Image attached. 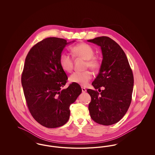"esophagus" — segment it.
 <instances>
[{
  "label": "esophagus",
  "mask_w": 155,
  "mask_h": 155,
  "mask_svg": "<svg viewBox=\"0 0 155 155\" xmlns=\"http://www.w3.org/2000/svg\"><path fill=\"white\" fill-rule=\"evenodd\" d=\"M81 89H82V92L83 93H85V92L87 91V89L85 88H84V87H82Z\"/></svg>",
  "instance_id": "esophagus-1"
}]
</instances>
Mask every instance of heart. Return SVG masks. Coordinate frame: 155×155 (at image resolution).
Returning <instances> with one entry per match:
<instances>
[{
    "label": "heart",
    "mask_w": 155,
    "mask_h": 155,
    "mask_svg": "<svg viewBox=\"0 0 155 155\" xmlns=\"http://www.w3.org/2000/svg\"><path fill=\"white\" fill-rule=\"evenodd\" d=\"M74 56L85 60V68L89 67L92 70H97L101 65L99 59L95 56L94 48L90 45L82 43L76 45L71 49ZM59 63L61 68L67 73H70L73 69V58L68 53H62L59 58ZM92 77V74L89 70L76 71L71 74L69 78L71 82L79 84L81 86H87Z\"/></svg>",
    "instance_id": "b5f03b06"
}]
</instances>
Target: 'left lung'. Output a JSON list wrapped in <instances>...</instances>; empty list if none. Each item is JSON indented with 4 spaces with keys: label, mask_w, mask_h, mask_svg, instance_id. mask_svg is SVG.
<instances>
[{
    "label": "left lung",
    "mask_w": 155,
    "mask_h": 155,
    "mask_svg": "<svg viewBox=\"0 0 155 155\" xmlns=\"http://www.w3.org/2000/svg\"><path fill=\"white\" fill-rule=\"evenodd\" d=\"M101 47L103 60L99 73L92 83L94 88L104 89L99 94L88 89L91 97L88 109L97 123L110 125L124 117L132 100L134 76L125 53L110 38L97 37L88 40Z\"/></svg>",
    "instance_id": "1"
}]
</instances>
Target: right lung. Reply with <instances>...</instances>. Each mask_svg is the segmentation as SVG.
<instances>
[{"label":"right lung","instance_id":"obj_1","mask_svg":"<svg viewBox=\"0 0 155 155\" xmlns=\"http://www.w3.org/2000/svg\"><path fill=\"white\" fill-rule=\"evenodd\" d=\"M66 39L50 37L34 45L25 60L21 84L30 113L38 123L53 128L65 124L70 106L81 93L80 85L72 83L62 89L68 77L59 63Z\"/></svg>","mask_w":155,"mask_h":155}]
</instances>
